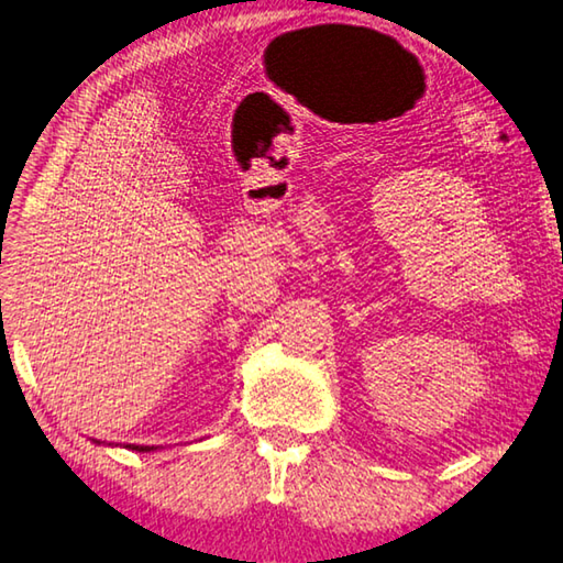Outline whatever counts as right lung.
<instances>
[{
    "label": "right lung",
    "instance_id": "obj_1",
    "mask_svg": "<svg viewBox=\"0 0 563 563\" xmlns=\"http://www.w3.org/2000/svg\"><path fill=\"white\" fill-rule=\"evenodd\" d=\"M130 449H132V451H154V446H134V443H132Z\"/></svg>",
    "mask_w": 563,
    "mask_h": 563
}]
</instances>
